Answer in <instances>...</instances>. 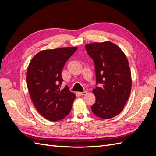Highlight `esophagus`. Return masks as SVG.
Masks as SVG:
<instances>
[{
    "instance_id": "34e87169",
    "label": "esophagus",
    "mask_w": 156,
    "mask_h": 156,
    "mask_svg": "<svg viewBox=\"0 0 156 156\" xmlns=\"http://www.w3.org/2000/svg\"><path fill=\"white\" fill-rule=\"evenodd\" d=\"M87 93V91H84V92H79V94L80 96H84V95H86Z\"/></svg>"
}]
</instances>
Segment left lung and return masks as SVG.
<instances>
[{
    "label": "left lung",
    "mask_w": 156,
    "mask_h": 156,
    "mask_svg": "<svg viewBox=\"0 0 156 156\" xmlns=\"http://www.w3.org/2000/svg\"><path fill=\"white\" fill-rule=\"evenodd\" d=\"M85 48L95 64L96 83L100 84L92 90L96 101L92 111L101 119H112L122 111L130 96L128 60L119 46L108 41L87 44Z\"/></svg>",
    "instance_id": "left-lung-1"
}]
</instances>
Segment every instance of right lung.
<instances>
[{
	"mask_svg": "<svg viewBox=\"0 0 156 156\" xmlns=\"http://www.w3.org/2000/svg\"><path fill=\"white\" fill-rule=\"evenodd\" d=\"M77 47L46 49L37 53L28 66L26 81L30 96L36 110L46 119L60 120L72 109L75 94L66 86L62 71L66 61Z\"/></svg>",
	"mask_w": 156,
	"mask_h": 156,
	"instance_id": "obj_1",
	"label": "right lung"
}]
</instances>
